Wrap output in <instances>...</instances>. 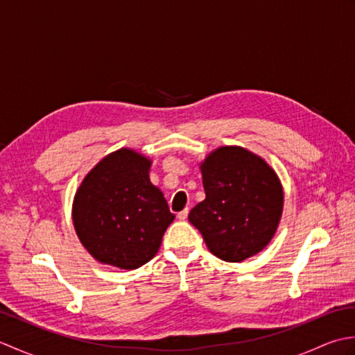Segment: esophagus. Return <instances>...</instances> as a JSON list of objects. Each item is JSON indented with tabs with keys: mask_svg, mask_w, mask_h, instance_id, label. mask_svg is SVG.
Here are the masks:
<instances>
[{
	"mask_svg": "<svg viewBox=\"0 0 355 355\" xmlns=\"http://www.w3.org/2000/svg\"><path fill=\"white\" fill-rule=\"evenodd\" d=\"M187 215H189V209H184V210H182V212H180L178 215H177V218H178V220H182V221H184L186 220V218H187Z\"/></svg>",
	"mask_w": 355,
	"mask_h": 355,
	"instance_id": "1",
	"label": "esophagus"
}]
</instances>
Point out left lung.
<instances>
[{"label":"left lung","mask_w":355,"mask_h":355,"mask_svg":"<svg viewBox=\"0 0 355 355\" xmlns=\"http://www.w3.org/2000/svg\"><path fill=\"white\" fill-rule=\"evenodd\" d=\"M206 200L189 221L216 258L241 262L268 245L281 223L284 189L262 157L241 146H220L200 163Z\"/></svg>","instance_id":"obj_1"}]
</instances>
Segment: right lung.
<instances>
[{
	"instance_id": "add662e5",
	"label": "right lung",
	"mask_w": 355,
	"mask_h": 355,
	"mask_svg": "<svg viewBox=\"0 0 355 355\" xmlns=\"http://www.w3.org/2000/svg\"><path fill=\"white\" fill-rule=\"evenodd\" d=\"M153 160L120 148L105 155L79 184L73 225L87 252L105 266L141 267L157 254L175 220L163 192L150 183Z\"/></svg>"
}]
</instances>
